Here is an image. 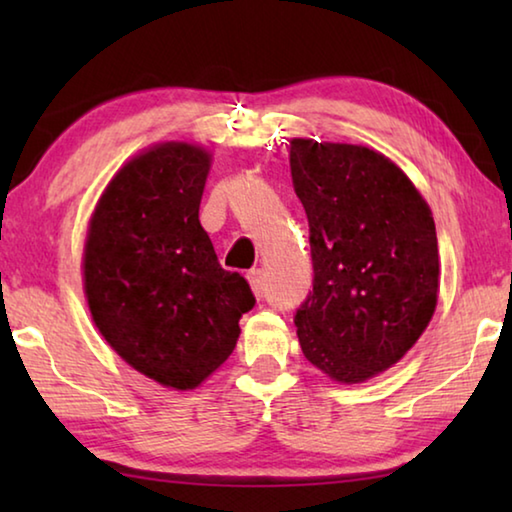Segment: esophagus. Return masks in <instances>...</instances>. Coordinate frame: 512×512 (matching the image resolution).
<instances>
[{"instance_id":"1","label":"esophagus","mask_w":512,"mask_h":512,"mask_svg":"<svg viewBox=\"0 0 512 512\" xmlns=\"http://www.w3.org/2000/svg\"><path fill=\"white\" fill-rule=\"evenodd\" d=\"M246 280H248L250 289H253L255 296L262 298V293H264V273L259 271V268H253V271H248Z\"/></svg>"}]
</instances>
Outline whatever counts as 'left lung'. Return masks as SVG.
<instances>
[{
  "label": "left lung",
  "instance_id": "left-lung-1",
  "mask_svg": "<svg viewBox=\"0 0 512 512\" xmlns=\"http://www.w3.org/2000/svg\"><path fill=\"white\" fill-rule=\"evenodd\" d=\"M291 178L309 219L314 293L296 314L305 359L339 384L393 368L438 305L431 207L370 146L291 140Z\"/></svg>",
  "mask_w": 512,
  "mask_h": 512
}]
</instances>
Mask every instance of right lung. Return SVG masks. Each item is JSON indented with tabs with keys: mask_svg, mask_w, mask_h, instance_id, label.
<instances>
[{
	"mask_svg": "<svg viewBox=\"0 0 512 512\" xmlns=\"http://www.w3.org/2000/svg\"><path fill=\"white\" fill-rule=\"evenodd\" d=\"M212 153L160 142L121 164L99 196L83 248L94 325L128 366L194 391L235 350L255 298L223 271L198 221Z\"/></svg>",
	"mask_w": 512,
	"mask_h": 512,
	"instance_id": "obj_1",
	"label": "right lung"
}]
</instances>
